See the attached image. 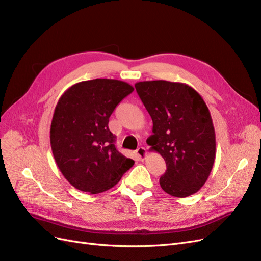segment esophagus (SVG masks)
Returning <instances> with one entry per match:
<instances>
[{
	"label": "esophagus",
	"instance_id": "1",
	"mask_svg": "<svg viewBox=\"0 0 261 261\" xmlns=\"http://www.w3.org/2000/svg\"><path fill=\"white\" fill-rule=\"evenodd\" d=\"M136 155L139 158L140 160H144L145 158L147 156V150L144 147H139L136 150Z\"/></svg>",
	"mask_w": 261,
	"mask_h": 261
}]
</instances>
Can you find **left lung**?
Listing matches in <instances>:
<instances>
[{"mask_svg": "<svg viewBox=\"0 0 261 261\" xmlns=\"http://www.w3.org/2000/svg\"><path fill=\"white\" fill-rule=\"evenodd\" d=\"M135 88L153 123L147 144L167 164L161 188L178 198L197 193L216 159V133L206 102L184 83L139 82Z\"/></svg>", "mask_w": 261, "mask_h": 261, "instance_id": "left-lung-1", "label": "left lung"}]
</instances>
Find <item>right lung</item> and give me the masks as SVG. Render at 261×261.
I'll return each instance as SVG.
<instances>
[{
    "instance_id": "obj_1",
    "label": "right lung",
    "mask_w": 261,
    "mask_h": 261,
    "mask_svg": "<svg viewBox=\"0 0 261 261\" xmlns=\"http://www.w3.org/2000/svg\"><path fill=\"white\" fill-rule=\"evenodd\" d=\"M134 87L97 78L70 86L54 109L50 143L54 160L70 185L98 194L116 185L134 160L117 151L109 117Z\"/></svg>"
}]
</instances>
